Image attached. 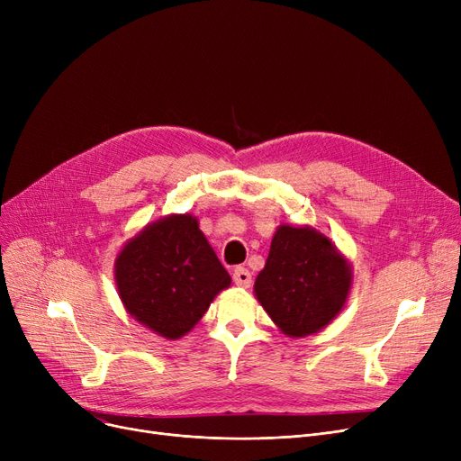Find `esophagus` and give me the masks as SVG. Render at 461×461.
Listing matches in <instances>:
<instances>
[{
    "label": "esophagus",
    "mask_w": 461,
    "mask_h": 461,
    "mask_svg": "<svg viewBox=\"0 0 461 461\" xmlns=\"http://www.w3.org/2000/svg\"><path fill=\"white\" fill-rule=\"evenodd\" d=\"M233 282L239 285V287H249L252 284V275L249 269L245 267H237L233 271Z\"/></svg>",
    "instance_id": "esophagus-1"
}]
</instances>
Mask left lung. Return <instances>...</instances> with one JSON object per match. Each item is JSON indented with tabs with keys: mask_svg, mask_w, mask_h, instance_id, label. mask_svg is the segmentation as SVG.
I'll return each mask as SVG.
<instances>
[{
	"mask_svg": "<svg viewBox=\"0 0 461 461\" xmlns=\"http://www.w3.org/2000/svg\"><path fill=\"white\" fill-rule=\"evenodd\" d=\"M351 267L330 239L313 228L280 226L254 294L275 325L301 338L321 330L342 312Z\"/></svg>",
	"mask_w": 461,
	"mask_h": 461,
	"instance_id": "obj_1",
	"label": "left lung"
}]
</instances>
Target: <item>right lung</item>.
<instances>
[{"label":"right lung","instance_id":"right-lung-1","mask_svg":"<svg viewBox=\"0 0 461 461\" xmlns=\"http://www.w3.org/2000/svg\"><path fill=\"white\" fill-rule=\"evenodd\" d=\"M231 284L192 214H169L145 226L115 258V285L131 316L177 340Z\"/></svg>","mask_w":461,"mask_h":461}]
</instances>
